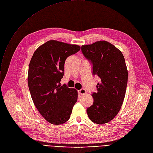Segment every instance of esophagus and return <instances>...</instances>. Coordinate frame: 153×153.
<instances>
[{"mask_svg":"<svg viewBox=\"0 0 153 153\" xmlns=\"http://www.w3.org/2000/svg\"><path fill=\"white\" fill-rule=\"evenodd\" d=\"M78 92L80 95H85L86 92V90L85 89H82L78 91Z\"/></svg>","mask_w":153,"mask_h":153,"instance_id":"1","label":"esophagus"}]
</instances>
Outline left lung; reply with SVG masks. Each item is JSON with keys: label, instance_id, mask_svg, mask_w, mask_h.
Masks as SVG:
<instances>
[{"label": "left lung", "instance_id": "8db88e82", "mask_svg": "<svg viewBox=\"0 0 153 153\" xmlns=\"http://www.w3.org/2000/svg\"><path fill=\"white\" fill-rule=\"evenodd\" d=\"M82 51L92 63L94 75L101 79L87 114L94 123L105 124L116 116L124 101L128 79L125 58L119 49L105 40L82 45Z\"/></svg>", "mask_w": 153, "mask_h": 153}]
</instances>
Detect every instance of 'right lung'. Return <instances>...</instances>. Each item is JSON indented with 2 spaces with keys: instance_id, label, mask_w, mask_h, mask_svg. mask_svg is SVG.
<instances>
[{
  "instance_id": "right-lung-1",
  "label": "right lung",
  "mask_w": 153,
  "mask_h": 153,
  "mask_svg": "<svg viewBox=\"0 0 153 153\" xmlns=\"http://www.w3.org/2000/svg\"><path fill=\"white\" fill-rule=\"evenodd\" d=\"M80 46L51 40L40 46L29 64L28 85L34 105L42 116L52 125H61L70 117L77 100L76 89L61 86L67 58Z\"/></svg>"
}]
</instances>
